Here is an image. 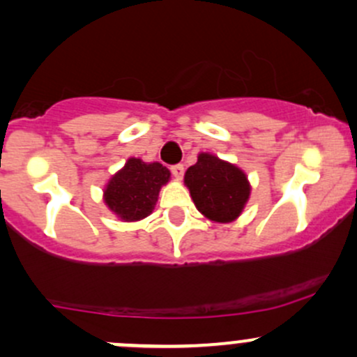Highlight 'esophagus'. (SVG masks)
<instances>
[{
	"instance_id": "esophagus-1",
	"label": "esophagus",
	"mask_w": 357,
	"mask_h": 357,
	"mask_svg": "<svg viewBox=\"0 0 357 357\" xmlns=\"http://www.w3.org/2000/svg\"><path fill=\"white\" fill-rule=\"evenodd\" d=\"M171 173H173L174 178L181 179L183 174H184V166H183V165H174V166H171Z\"/></svg>"
}]
</instances>
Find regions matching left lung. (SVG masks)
I'll return each mask as SVG.
<instances>
[{
  "label": "left lung",
  "mask_w": 357,
  "mask_h": 357,
  "mask_svg": "<svg viewBox=\"0 0 357 357\" xmlns=\"http://www.w3.org/2000/svg\"><path fill=\"white\" fill-rule=\"evenodd\" d=\"M184 183L190 188L196 208L213 221H231L248 202L247 176L236 166L216 155L202 153L198 162L188 167Z\"/></svg>",
  "instance_id": "1"
}]
</instances>
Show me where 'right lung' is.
<instances>
[{"label":"right lung","instance_id":"obj_1","mask_svg":"<svg viewBox=\"0 0 357 357\" xmlns=\"http://www.w3.org/2000/svg\"><path fill=\"white\" fill-rule=\"evenodd\" d=\"M169 171L159 162L130 158L105 188V203L126 221L146 218L154 210L159 190L169 179Z\"/></svg>","mask_w":357,"mask_h":357}]
</instances>
